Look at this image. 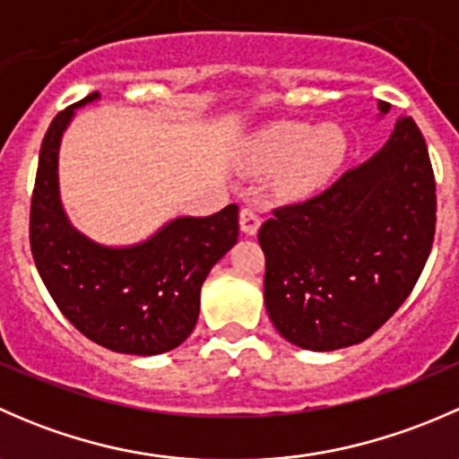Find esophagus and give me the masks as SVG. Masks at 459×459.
I'll list each match as a JSON object with an SVG mask.
<instances>
[{"mask_svg":"<svg viewBox=\"0 0 459 459\" xmlns=\"http://www.w3.org/2000/svg\"><path fill=\"white\" fill-rule=\"evenodd\" d=\"M259 224H262V217H259V211L255 206H244L239 211V226H242L244 235H255Z\"/></svg>","mask_w":459,"mask_h":459,"instance_id":"esophagus-1","label":"esophagus"}]
</instances>
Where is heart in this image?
I'll return each mask as SVG.
<instances>
[{
    "mask_svg": "<svg viewBox=\"0 0 459 459\" xmlns=\"http://www.w3.org/2000/svg\"><path fill=\"white\" fill-rule=\"evenodd\" d=\"M346 152V140L337 126L281 122L266 128L257 143V166L273 170L284 163L280 188L286 195H304L326 182Z\"/></svg>",
    "mask_w": 459,
    "mask_h": 459,
    "instance_id": "b5f03b06",
    "label": "heart"
}]
</instances>
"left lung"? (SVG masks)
<instances>
[{
	"mask_svg": "<svg viewBox=\"0 0 459 459\" xmlns=\"http://www.w3.org/2000/svg\"><path fill=\"white\" fill-rule=\"evenodd\" d=\"M386 113L388 104L379 101ZM435 175L411 117L367 164L259 226L264 304L290 344L335 351L371 337L404 304L435 238Z\"/></svg>",
	"mask_w": 459,
	"mask_h": 459,
	"instance_id": "obj_1",
	"label": "left lung"
}]
</instances>
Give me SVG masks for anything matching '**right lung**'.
<instances>
[{
  "mask_svg": "<svg viewBox=\"0 0 459 459\" xmlns=\"http://www.w3.org/2000/svg\"><path fill=\"white\" fill-rule=\"evenodd\" d=\"M84 97L55 115L46 131L30 197V251L41 281L64 317L115 353L157 355L182 344L200 316L211 268L239 238V208L211 217H178L133 248H106L68 224L59 204L57 151Z\"/></svg>",
  "mask_w": 459,
  "mask_h": 459,
  "instance_id": "right-lung-1",
  "label": "right lung"
}]
</instances>
